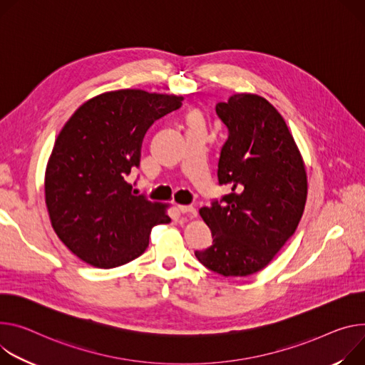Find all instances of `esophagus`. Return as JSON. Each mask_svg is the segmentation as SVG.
I'll return each instance as SVG.
<instances>
[{
  "instance_id": "1",
  "label": "esophagus",
  "mask_w": 365,
  "mask_h": 365,
  "mask_svg": "<svg viewBox=\"0 0 365 365\" xmlns=\"http://www.w3.org/2000/svg\"><path fill=\"white\" fill-rule=\"evenodd\" d=\"M179 211L187 217H195L196 215V208L192 205H179Z\"/></svg>"
}]
</instances>
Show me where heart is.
Returning <instances> with one entry per match:
<instances>
[{"instance_id":"1","label":"heart","mask_w":365,"mask_h":365,"mask_svg":"<svg viewBox=\"0 0 365 365\" xmlns=\"http://www.w3.org/2000/svg\"><path fill=\"white\" fill-rule=\"evenodd\" d=\"M186 120H187V125H197V123H202V116L193 110L187 115Z\"/></svg>"}]
</instances>
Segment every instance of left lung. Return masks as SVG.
I'll list each match as a JSON object with an SVG mask.
<instances>
[{
	"mask_svg": "<svg viewBox=\"0 0 365 365\" xmlns=\"http://www.w3.org/2000/svg\"><path fill=\"white\" fill-rule=\"evenodd\" d=\"M215 110L230 132L218 180L231 193L200 210L212 246L195 256L224 277H249L267 268L295 233L307 201L306 164L267 98L237 93Z\"/></svg>",
	"mask_w": 365,
	"mask_h": 365,
	"instance_id": "obj_1",
	"label": "left lung"
}]
</instances>
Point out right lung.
I'll list each match as a JSON object with an SVG mask.
<instances>
[{
    "mask_svg": "<svg viewBox=\"0 0 365 365\" xmlns=\"http://www.w3.org/2000/svg\"><path fill=\"white\" fill-rule=\"evenodd\" d=\"M182 101L140 88L106 91L84 102L58 134L45 204L59 240L91 267L134 260L147 249L151 228L172 221L169 204L134 195L125 178L140 164L145 130Z\"/></svg>",
    "mask_w": 365,
    "mask_h": 365,
    "instance_id": "add662e5",
    "label": "right lung"
}]
</instances>
